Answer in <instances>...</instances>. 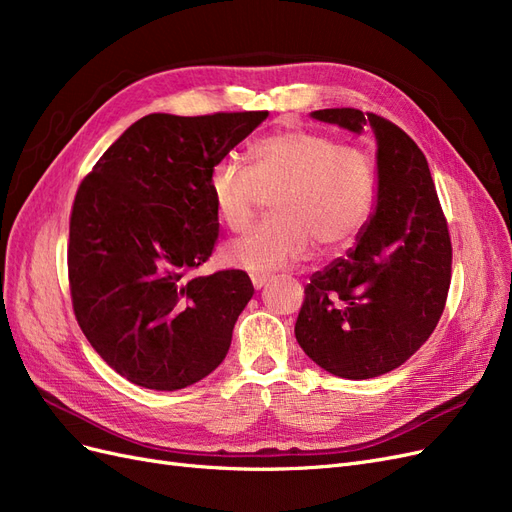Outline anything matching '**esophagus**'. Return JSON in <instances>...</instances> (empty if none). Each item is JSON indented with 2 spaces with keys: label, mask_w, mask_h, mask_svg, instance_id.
Returning <instances> with one entry per match:
<instances>
[{
  "label": "esophagus",
  "mask_w": 512,
  "mask_h": 512,
  "mask_svg": "<svg viewBox=\"0 0 512 512\" xmlns=\"http://www.w3.org/2000/svg\"><path fill=\"white\" fill-rule=\"evenodd\" d=\"M267 280H269V275H265V273H252V284H254L256 290H260L262 286H265Z\"/></svg>",
  "instance_id": "esophagus-1"
}]
</instances>
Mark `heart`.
Wrapping results in <instances>:
<instances>
[{
  "label": "heart",
  "mask_w": 512,
  "mask_h": 512,
  "mask_svg": "<svg viewBox=\"0 0 512 512\" xmlns=\"http://www.w3.org/2000/svg\"><path fill=\"white\" fill-rule=\"evenodd\" d=\"M215 213L232 232H243L265 196L273 218L228 245L230 265L271 273L299 262L318 243L333 254L348 247L365 226L376 192L369 153L339 145L312 130H284L250 149V168L222 160L209 170Z\"/></svg>",
  "instance_id": "b5f03b06"
}]
</instances>
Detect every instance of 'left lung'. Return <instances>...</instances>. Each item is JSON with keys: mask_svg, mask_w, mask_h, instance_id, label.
<instances>
[{"mask_svg": "<svg viewBox=\"0 0 512 512\" xmlns=\"http://www.w3.org/2000/svg\"><path fill=\"white\" fill-rule=\"evenodd\" d=\"M314 119L378 141L376 211L346 258L312 275L294 324L303 352L329 374L367 380L421 348L444 312L453 247L423 151L395 123L359 108Z\"/></svg>", "mask_w": 512, "mask_h": 512, "instance_id": "8db88e82", "label": "left lung"}]
</instances>
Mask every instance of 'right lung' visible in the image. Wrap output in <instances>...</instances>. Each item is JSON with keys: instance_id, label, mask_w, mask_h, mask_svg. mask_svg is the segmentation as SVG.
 <instances>
[{"instance_id": "1", "label": "right lung", "mask_w": 512, "mask_h": 512, "mask_svg": "<svg viewBox=\"0 0 512 512\" xmlns=\"http://www.w3.org/2000/svg\"><path fill=\"white\" fill-rule=\"evenodd\" d=\"M267 115H147L76 190L68 243L74 316L102 359L138 386L185 389L226 359L254 286L239 269L194 275L220 232L209 170Z\"/></svg>"}]
</instances>
